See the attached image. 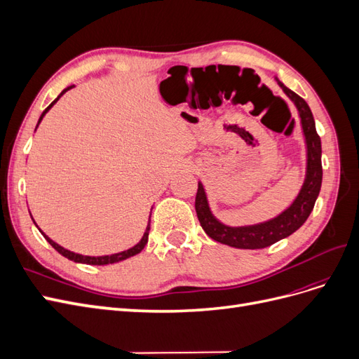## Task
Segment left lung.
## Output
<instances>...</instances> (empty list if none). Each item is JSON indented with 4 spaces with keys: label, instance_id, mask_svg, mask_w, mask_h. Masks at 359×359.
Listing matches in <instances>:
<instances>
[{
    "label": "left lung",
    "instance_id": "left-lung-1",
    "mask_svg": "<svg viewBox=\"0 0 359 359\" xmlns=\"http://www.w3.org/2000/svg\"><path fill=\"white\" fill-rule=\"evenodd\" d=\"M276 81L280 88L289 97V100L295 104L298 111L304 142H306L307 149L306 178H304L298 196L293 199V202L283 212H280L271 220L248 226H229L217 219L211 211L203 184L199 181L196 202H194L199 223L206 235L212 238L214 241L224 245L244 250L265 248L273 245L274 243L283 240V238H287L289 235L298 231L306 223L310 212L313 211L314 202H316L319 196L322 186V145L320 137L316 132L313 114L306 100L289 90L277 78Z\"/></svg>",
    "mask_w": 359,
    "mask_h": 359
}]
</instances>
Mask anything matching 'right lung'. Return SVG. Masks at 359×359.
I'll list each match as a JSON object with an SVG mask.
<instances>
[{
    "label": "right lung",
    "mask_w": 359,
    "mask_h": 359,
    "mask_svg": "<svg viewBox=\"0 0 359 359\" xmlns=\"http://www.w3.org/2000/svg\"><path fill=\"white\" fill-rule=\"evenodd\" d=\"M73 86H74V85H70V86H67V88H64V90L61 91V94L57 97V99L53 100V102L46 107L45 111H43V114H41V115H40V118H39V123H37V126H36V130H37L39 124L41 123V119L45 118V115L49 112L50 107L61 99L62 94H66L69 90H72ZM29 215H31V212H29ZM31 219H32V217H31ZM32 222H34V219H32ZM34 224H36V222H34ZM36 226H37V224H36ZM37 227H39V226H37ZM149 227H151V214H149V219H148L147 229H145V232H144L142 238H140V241H139L136 245H133V247H130V248L124 250V252L114 253V255H104V256H85V255H79V253L70 252V250L61 247V245H60V244H57L55 241H52L50 238H49L46 233H43V232H41V229H39V231L41 232V235H43V236L46 238V241H48L53 248H55L60 255H62L64 257H67V259L73 260V262H76V264H86V265H111V264H118V262H121V260H126V259L132 257V256H135V255H137V253L142 252V250H144V248H145V245H147V243H148Z\"/></svg>",
    "instance_id": "add662e5"
}]
</instances>
